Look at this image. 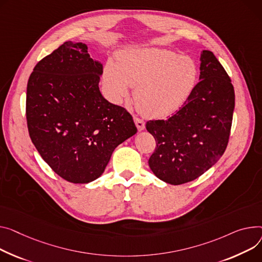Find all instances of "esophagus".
<instances>
[{
    "instance_id": "esophagus-1",
    "label": "esophagus",
    "mask_w": 262,
    "mask_h": 262,
    "mask_svg": "<svg viewBox=\"0 0 262 262\" xmlns=\"http://www.w3.org/2000/svg\"><path fill=\"white\" fill-rule=\"evenodd\" d=\"M134 120H135L136 126H137V128H138L139 130H143V129L145 128V123H144V121H143V120L139 119V118H137V117H135V118H134Z\"/></svg>"
}]
</instances>
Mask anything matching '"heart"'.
<instances>
[{
    "mask_svg": "<svg viewBox=\"0 0 262 262\" xmlns=\"http://www.w3.org/2000/svg\"><path fill=\"white\" fill-rule=\"evenodd\" d=\"M104 84L111 97L120 101L135 87L137 107L146 117L164 118L178 111L195 91L199 67L188 56L161 48L121 51L116 64L104 68Z\"/></svg>",
    "mask_w": 262,
    "mask_h": 262,
    "instance_id": "b5f03b06",
    "label": "heart"
}]
</instances>
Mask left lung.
Instances as JSON below:
<instances>
[{
    "label": "left lung",
    "instance_id": "obj_1",
    "mask_svg": "<svg viewBox=\"0 0 262 262\" xmlns=\"http://www.w3.org/2000/svg\"><path fill=\"white\" fill-rule=\"evenodd\" d=\"M200 61V81L182 107L166 120L146 122L156 140L148 165L160 180L172 185L200 177L229 143L234 86L212 51L203 50Z\"/></svg>",
    "mask_w": 262,
    "mask_h": 262
}]
</instances>
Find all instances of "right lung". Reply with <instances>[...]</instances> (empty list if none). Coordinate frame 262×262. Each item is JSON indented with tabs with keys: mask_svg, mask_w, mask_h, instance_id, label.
Masks as SVG:
<instances>
[{
	"mask_svg": "<svg viewBox=\"0 0 262 262\" xmlns=\"http://www.w3.org/2000/svg\"><path fill=\"white\" fill-rule=\"evenodd\" d=\"M67 41L33 68L26 93L29 136L43 160L72 183L99 178L115 148L137 133L132 115L102 96L103 65Z\"/></svg>",
	"mask_w": 262,
	"mask_h": 262,
	"instance_id": "obj_1",
	"label": "right lung"
}]
</instances>
